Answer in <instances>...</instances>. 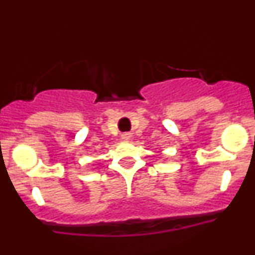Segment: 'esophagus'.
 <instances>
[{
  "label": "esophagus",
  "mask_w": 255,
  "mask_h": 255,
  "mask_svg": "<svg viewBox=\"0 0 255 255\" xmlns=\"http://www.w3.org/2000/svg\"><path fill=\"white\" fill-rule=\"evenodd\" d=\"M123 139H129V135L125 134V135H124V136H123Z\"/></svg>",
  "instance_id": "obj_1"
}]
</instances>
